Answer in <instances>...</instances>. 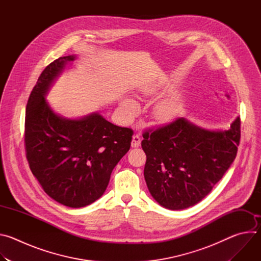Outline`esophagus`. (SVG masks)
Instances as JSON below:
<instances>
[{"mask_svg":"<svg viewBox=\"0 0 261 261\" xmlns=\"http://www.w3.org/2000/svg\"><path fill=\"white\" fill-rule=\"evenodd\" d=\"M141 138L138 135H133L132 136V141H131V146L132 147H138L140 145Z\"/></svg>","mask_w":261,"mask_h":261,"instance_id":"1","label":"esophagus"}]
</instances>
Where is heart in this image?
<instances>
[{"label":"heart","mask_w":261,"mask_h":261,"mask_svg":"<svg viewBox=\"0 0 261 261\" xmlns=\"http://www.w3.org/2000/svg\"><path fill=\"white\" fill-rule=\"evenodd\" d=\"M123 116L126 120H131L137 113V103L128 97H125L120 102ZM178 111V105L173 99H166L158 102L153 108V118L160 123H165L173 120Z\"/></svg>","instance_id":"obj_1"}]
</instances>
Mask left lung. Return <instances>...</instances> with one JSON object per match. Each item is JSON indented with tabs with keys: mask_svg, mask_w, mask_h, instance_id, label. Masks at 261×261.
Here are the masks:
<instances>
[{
	"mask_svg": "<svg viewBox=\"0 0 261 261\" xmlns=\"http://www.w3.org/2000/svg\"><path fill=\"white\" fill-rule=\"evenodd\" d=\"M240 125L238 117L228 130H210L180 118L144 132L143 174L153 198L173 211L201 201L234 161Z\"/></svg>",
	"mask_w": 261,
	"mask_h": 261,
	"instance_id": "obj_1",
	"label": "left lung"
}]
</instances>
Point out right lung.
<instances>
[{"instance_id": "obj_1", "label": "right lung", "mask_w": 261, "mask_h": 261, "mask_svg": "<svg viewBox=\"0 0 261 261\" xmlns=\"http://www.w3.org/2000/svg\"><path fill=\"white\" fill-rule=\"evenodd\" d=\"M75 55L49 64L34 87L25 108L27 159L44 192L69 207H84L105 192L110 174L129 151L133 131L106 121L99 113L63 117L46 95Z\"/></svg>"}]
</instances>
